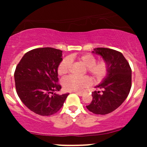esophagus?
<instances>
[{"mask_svg":"<svg viewBox=\"0 0 147 147\" xmlns=\"http://www.w3.org/2000/svg\"><path fill=\"white\" fill-rule=\"evenodd\" d=\"M76 93H77L79 96H82V95H84V92H77Z\"/></svg>","mask_w":147,"mask_h":147,"instance_id":"1","label":"esophagus"}]
</instances>
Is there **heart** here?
I'll use <instances>...</instances> for the list:
<instances>
[{
  "label": "heart",
  "instance_id": "heart-1",
  "mask_svg": "<svg viewBox=\"0 0 147 147\" xmlns=\"http://www.w3.org/2000/svg\"><path fill=\"white\" fill-rule=\"evenodd\" d=\"M78 61L86 68L85 72L89 73L95 82H101L107 75L109 72V63L105 60L96 62V58L91 54H85L77 57ZM71 58L65 57L60 62L57 68L59 75L63 76L68 73L71 66ZM63 88L67 91H79L88 86L90 79L88 77H78L69 76L63 78L61 81Z\"/></svg>",
  "mask_w": 147,
  "mask_h": 147
}]
</instances>
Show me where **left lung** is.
I'll return each mask as SVG.
<instances>
[{
  "label": "left lung",
  "mask_w": 147,
  "mask_h": 147,
  "mask_svg": "<svg viewBox=\"0 0 147 147\" xmlns=\"http://www.w3.org/2000/svg\"><path fill=\"white\" fill-rule=\"evenodd\" d=\"M109 63V72L96 88L103 89L92 92V100L86 106L88 110L97 115H106L117 109L129 95L131 88V68L120 52L106 48L94 49Z\"/></svg>",
  "instance_id": "left-lung-1"
}]
</instances>
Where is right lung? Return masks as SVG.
<instances>
[{
	"mask_svg": "<svg viewBox=\"0 0 147 147\" xmlns=\"http://www.w3.org/2000/svg\"><path fill=\"white\" fill-rule=\"evenodd\" d=\"M62 61V51L41 48L25 53L16 66L14 80L18 96L30 111L42 116L56 113L69 93L58 95L57 68Z\"/></svg>",
	"mask_w": 147,
	"mask_h": 147,
	"instance_id": "right-lung-1",
	"label": "right lung"
}]
</instances>
